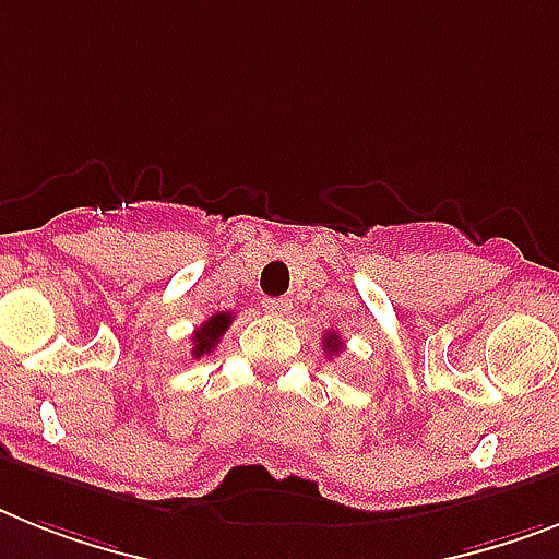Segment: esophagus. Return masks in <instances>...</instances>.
I'll return each mask as SVG.
<instances>
[{
	"mask_svg": "<svg viewBox=\"0 0 559 559\" xmlns=\"http://www.w3.org/2000/svg\"><path fill=\"white\" fill-rule=\"evenodd\" d=\"M262 306H265V311L269 313H276V317H288L290 313V299H265V302H262Z\"/></svg>",
	"mask_w": 559,
	"mask_h": 559,
	"instance_id": "obj_1",
	"label": "esophagus"
}]
</instances>
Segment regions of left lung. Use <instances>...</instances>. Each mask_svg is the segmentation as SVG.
I'll list each match as a JSON object with an SVG mask.
<instances>
[{"mask_svg":"<svg viewBox=\"0 0 559 559\" xmlns=\"http://www.w3.org/2000/svg\"><path fill=\"white\" fill-rule=\"evenodd\" d=\"M322 345H325V354H340L343 352V340H340V336L334 334V331H329V334H325V340H322Z\"/></svg>","mask_w":559,"mask_h":559,"instance_id":"1","label":"left lung"}]
</instances>
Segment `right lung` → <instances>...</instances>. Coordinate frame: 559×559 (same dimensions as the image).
Masks as SVG:
<instances>
[{"label": "right lung", "mask_w": 559, "mask_h": 559, "mask_svg": "<svg viewBox=\"0 0 559 559\" xmlns=\"http://www.w3.org/2000/svg\"><path fill=\"white\" fill-rule=\"evenodd\" d=\"M234 322V317H230L228 311H216L214 317H207L205 322H202L200 329L193 331L191 343H193V359H200L202 354H211L216 348V343H219V336L228 331V325Z\"/></svg>", "instance_id": "1"}]
</instances>
